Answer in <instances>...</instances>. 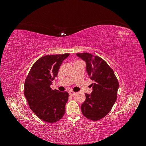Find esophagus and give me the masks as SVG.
<instances>
[{
	"mask_svg": "<svg viewBox=\"0 0 146 146\" xmlns=\"http://www.w3.org/2000/svg\"><path fill=\"white\" fill-rule=\"evenodd\" d=\"M76 94V92H74V91H69V96H74Z\"/></svg>",
	"mask_w": 146,
	"mask_h": 146,
	"instance_id": "esophagus-1",
	"label": "esophagus"
}]
</instances>
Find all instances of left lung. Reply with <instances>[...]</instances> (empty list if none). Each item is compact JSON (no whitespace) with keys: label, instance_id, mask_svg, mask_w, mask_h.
I'll return each instance as SVG.
<instances>
[{"label":"left lung","instance_id":"left-lung-1","mask_svg":"<svg viewBox=\"0 0 146 146\" xmlns=\"http://www.w3.org/2000/svg\"><path fill=\"white\" fill-rule=\"evenodd\" d=\"M85 61L86 70L94 83L91 94H85L86 99L81 106L84 116L98 121L111 111L117 99L119 83L113 69L102 58L89 53L77 54Z\"/></svg>","mask_w":146,"mask_h":146}]
</instances>
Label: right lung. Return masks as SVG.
Wrapping results in <instances>:
<instances>
[{
  "instance_id": "right-lung-1",
  "label": "right lung",
  "mask_w": 146,
  "mask_h": 146,
  "mask_svg": "<svg viewBox=\"0 0 146 146\" xmlns=\"http://www.w3.org/2000/svg\"><path fill=\"white\" fill-rule=\"evenodd\" d=\"M69 54L42 56L34 63L24 83V95L30 108L43 121L54 123L63 117L68 92L53 90L52 81L56 77L63 61Z\"/></svg>"
}]
</instances>
